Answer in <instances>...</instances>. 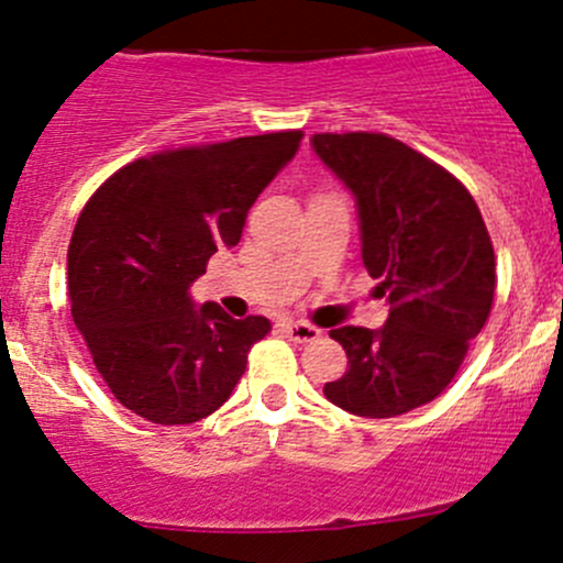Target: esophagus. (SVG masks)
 <instances>
[{
	"label": "esophagus",
	"mask_w": 563,
	"mask_h": 563,
	"mask_svg": "<svg viewBox=\"0 0 563 563\" xmlns=\"http://www.w3.org/2000/svg\"><path fill=\"white\" fill-rule=\"evenodd\" d=\"M283 331H286V336L291 339V342H312V339L320 336V329H314L310 323H301V320H286L283 323Z\"/></svg>",
	"instance_id": "34e87169"
}]
</instances>
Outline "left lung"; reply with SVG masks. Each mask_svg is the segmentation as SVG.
<instances>
[{
    "label": "left lung",
    "mask_w": 563,
    "mask_h": 563,
    "mask_svg": "<svg viewBox=\"0 0 563 563\" xmlns=\"http://www.w3.org/2000/svg\"><path fill=\"white\" fill-rule=\"evenodd\" d=\"M320 163L355 197L361 256L390 314L333 329L347 372L325 398L357 417H398L446 390L494 301V249L471 191L385 133H314Z\"/></svg>",
    "instance_id": "1"
}]
</instances>
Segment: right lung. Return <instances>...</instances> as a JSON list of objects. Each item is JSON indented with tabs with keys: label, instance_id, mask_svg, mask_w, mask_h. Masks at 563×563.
<instances>
[{
	"label": "right lung",
	"instance_id": "right-lung-1",
	"mask_svg": "<svg viewBox=\"0 0 563 563\" xmlns=\"http://www.w3.org/2000/svg\"><path fill=\"white\" fill-rule=\"evenodd\" d=\"M301 131L181 146L125 165L79 216L69 245L71 318L125 409L189 424L230 398L269 320H234L189 286L299 152Z\"/></svg>",
	"mask_w": 563,
	"mask_h": 563
}]
</instances>
